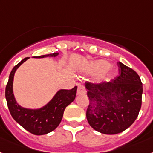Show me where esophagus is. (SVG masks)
<instances>
[{
  "mask_svg": "<svg viewBox=\"0 0 153 153\" xmlns=\"http://www.w3.org/2000/svg\"><path fill=\"white\" fill-rule=\"evenodd\" d=\"M86 89L83 85H78L77 87V94H86Z\"/></svg>",
  "mask_w": 153,
  "mask_h": 153,
  "instance_id": "34e87169",
  "label": "esophagus"
}]
</instances>
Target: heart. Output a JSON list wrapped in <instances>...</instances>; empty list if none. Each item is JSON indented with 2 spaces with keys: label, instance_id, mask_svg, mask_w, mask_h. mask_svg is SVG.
Masks as SVG:
<instances>
[{
  "label": "heart",
  "instance_id": "obj_1",
  "mask_svg": "<svg viewBox=\"0 0 153 153\" xmlns=\"http://www.w3.org/2000/svg\"><path fill=\"white\" fill-rule=\"evenodd\" d=\"M110 68V64L107 61L105 60H98V61L94 62L91 64L89 67V72L91 74H101L100 79L104 81H108L110 80L113 74L110 72L107 71Z\"/></svg>",
  "mask_w": 153,
  "mask_h": 153
}]
</instances>
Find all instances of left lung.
I'll return each instance as SVG.
<instances>
[{
  "label": "left lung",
  "instance_id": "obj_1",
  "mask_svg": "<svg viewBox=\"0 0 153 153\" xmlns=\"http://www.w3.org/2000/svg\"><path fill=\"white\" fill-rule=\"evenodd\" d=\"M120 75L110 82H86L89 105L87 120L92 128L105 134L127 129L137 119L143 88L134 69L117 62Z\"/></svg>",
  "mask_w": 153,
  "mask_h": 153
}]
</instances>
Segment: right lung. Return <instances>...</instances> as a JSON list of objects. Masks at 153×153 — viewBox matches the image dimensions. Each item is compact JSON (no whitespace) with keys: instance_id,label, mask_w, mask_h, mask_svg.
I'll return each mask as SVG.
<instances>
[{"instance_id":"1","label":"right lung","mask_w":153,"mask_h":153,"mask_svg":"<svg viewBox=\"0 0 153 153\" xmlns=\"http://www.w3.org/2000/svg\"><path fill=\"white\" fill-rule=\"evenodd\" d=\"M59 53L35 56L34 58L55 57ZM29 58H25L18 63L11 70L5 88V98L7 108L11 117L19 123L24 129L35 135H43L51 132L56 128L61 122L65 107L74 102L76 94L77 87L76 86L70 90H60L57 92L55 97L43 108L39 109L24 108L16 103L14 98L12 84L14 74L16 69Z\"/></svg>"}]
</instances>
